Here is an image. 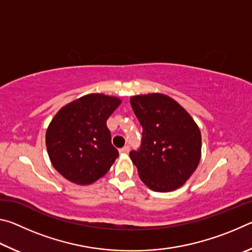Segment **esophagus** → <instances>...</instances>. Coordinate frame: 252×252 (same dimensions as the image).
Here are the masks:
<instances>
[{"instance_id": "1", "label": "esophagus", "mask_w": 252, "mask_h": 252, "mask_svg": "<svg viewBox=\"0 0 252 252\" xmlns=\"http://www.w3.org/2000/svg\"><path fill=\"white\" fill-rule=\"evenodd\" d=\"M129 151H130V147L129 146H126V147H123V148L120 149L121 155H126V153H129Z\"/></svg>"}]
</instances>
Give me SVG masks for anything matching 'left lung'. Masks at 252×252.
Returning <instances> with one entry per match:
<instances>
[{
  "mask_svg": "<svg viewBox=\"0 0 252 252\" xmlns=\"http://www.w3.org/2000/svg\"><path fill=\"white\" fill-rule=\"evenodd\" d=\"M142 126L141 146L130 158L144 185L169 192L185 185L201 158V133L193 119L171 97L151 93L130 99Z\"/></svg>",
  "mask_w": 252,
  "mask_h": 252,
  "instance_id": "left-lung-1",
  "label": "left lung"
}]
</instances>
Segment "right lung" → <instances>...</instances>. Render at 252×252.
Here are the masks:
<instances>
[{
	"label": "right lung",
	"instance_id": "right-lung-1",
	"mask_svg": "<svg viewBox=\"0 0 252 252\" xmlns=\"http://www.w3.org/2000/svg\"><path fill=\"white\" fill-rule=\"evenodd\" d=\"M121 103L100 93L84 95L59 111L46 130L45 143L55 170L85 186L109 171L119 157L106 120Z\"/></svg>",
	"mask_w": 252,
	"mask_h": 252
}]
</instances>
